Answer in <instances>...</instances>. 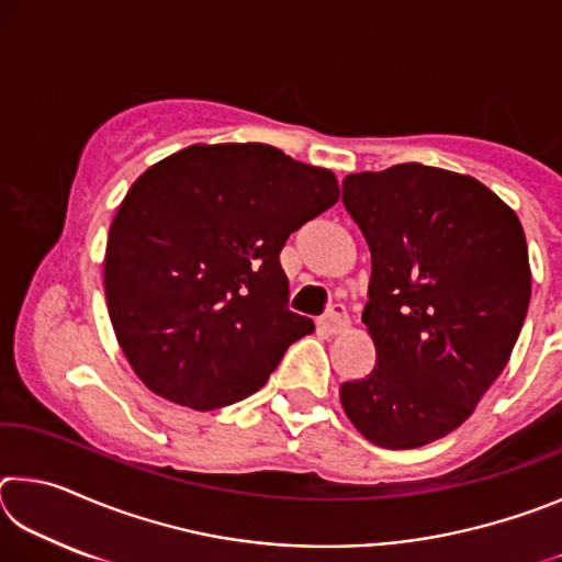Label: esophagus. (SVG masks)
<instances>
[{
  "mask_svg": "<svg viewBox=\"0 0 562 562\" xmlns=\"http://www.w3.org/2000/svg\"><path fill=\"white\" fill-rule=\"evenodd\" d=\"M319 327L329 331V335H337V331L349 327V317L345 304H331V307L319 317Z\"/></svg>",
  "mask_w": 562,
  "mask_h": 562,
  "instance_id": "esophagus-1",
  "label": "esophagus"
}]
</instances>
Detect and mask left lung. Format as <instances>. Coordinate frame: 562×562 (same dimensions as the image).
Masks as SVG:
<instances>
[{
	"label": "left lung",
	"mask_w": 562,
	"mask_h": 562,
	"mask_svg": "<svg viewBox=\"0 0 562 562\" xmlns=\"http://www.w3.org/2000/svg\"><path fill=\"white\" fill-rule=\"evenodd\" d=\"M341 203L364 235V325L376 364L339 386L349 422L384 449L451 434L496 382L530 302L518 215L471 176L398 164L355 173Z\"/></svg>",
	"instance_id": "left-lung-1"
}]
</instances>
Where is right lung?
I'll list each match as a JSON object with an SVG mask.
<instances>
[{
  "mask_svg": "<svg viewBox=\"0 0 562 562\" xmlns=\"http://www.w3.org/2000/svg\"><path fill=\"white\" fill-rule=\"evenodd\" d=\"M339 201L337 178L265 144L178 150L113 217L109 315L150 392L211 412L268 382L312 319L288 310L280 250Z\"/></svg>",
  "mask_w": 562,
  "mask_h": 562,
  "instance_id": "obj_1",
  "label": "right lung"
}]
</instances>
